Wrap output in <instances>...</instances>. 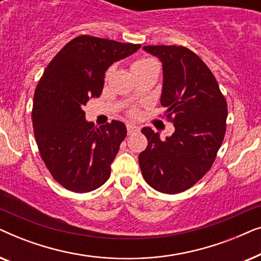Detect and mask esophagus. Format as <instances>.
<instances>
[{"mask_svg": "<svg viewBox=\"0 0 261 261\" xmlns=\"http://www.w3.org/2000/svg\"><path fill=\"white\" fill-rule=\"evenodd\" d=\"M139 130H140V128H139L138 126H135V124H132V123H128V124H127V132H128V134L138 133Z\"/></svg>", "mask_w": 261, "mask_h": 261, "instance_id": "1", "label": "esophagus"}]
</instances>
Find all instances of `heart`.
<instances>
[{"label": "heart", "mask_w": 261, "mask_h": 261, "mask_svg": "<svg viewBox=\"0 0 261 261\" xmlns=\"http://www.w3.org/2000/svg\"><path fill=\"white\" fill-rule=\"evenodd\" d=\"M153 63H156L154 59L152 58H141V59H138L135 60L133 63V65H132V70L137 69V67H141V66H145V65H148V64H153ZM129 114L132 116H135L138 114V109L137 108H132L129 110Z\"/></svg>", "instance_id": "b5f03b06"}]
</instances>
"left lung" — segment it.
Segmentation results:
<instances>
[{
    "instance_id": "8db88e82",
    "label": "left lung",
    "mask_w": 261,
    "mask_h": 261,
    "mask_svg": "<svg viewBox=\"0 0 261 261\" xmlns=\"http://www.w3.org/2000/svg\"><path fill=\"white\" fill-rule=\"evenodd\" d=\"M163 63L162 106L174 133L165 140L145 127L148 145L139 154L145 180L156 191L179 194L215 162L227 128V101L205 63L184 46H144Z\"/></svg>"
}]
</instances>
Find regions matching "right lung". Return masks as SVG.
Returning a JSON list of instances; mask_svg holds the SVG:
<instances>
[{"instance_id":"right-lung-1","label":"right lung","mask_w":261,"mask_h":261,"mask_svg":"<svg viewBox=\"0 0 261 261\" xmlns=\"http://www.w3.org/2000/svg\"><path fill=\"white\" fill-rule=\"evenodd\" d=\"M140 47L80 35L57 53L42 73L32 109L34 137L53 179L67 190L89 192L108 180L126 126L113 120L96 128L85 121L83 108L89 99L101 96L107 69Z\"/></svg>"}]
</instances>
